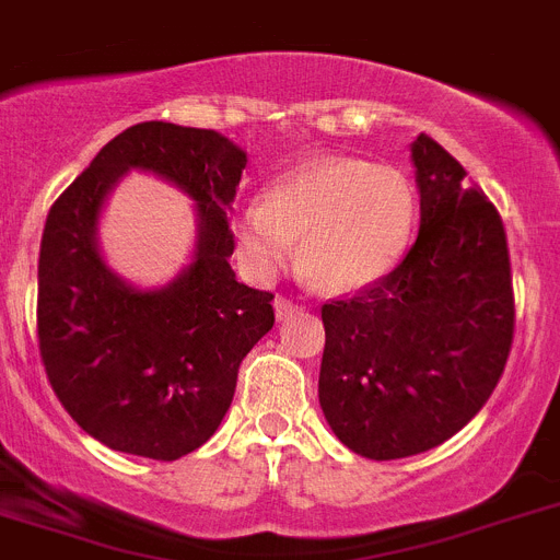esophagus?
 Listing matches in <instances>:
<instances>
[{
    "label": "esophagus",
    "mask_w": 560,
    "mask_h": 560,
    "mask_svg": "<svg viewBox=\"0 0 560 560\" xmlns=\"http://www.w3.org/2000/svg\"><path fill=\"white\" fill-rule=\"evenodd\" d=\"M299 304H293L290 299H276V318L284 320V318H293L295 313H299Z\"/></svg>",
    "instance_id": "34e87169"
}]
</instances>
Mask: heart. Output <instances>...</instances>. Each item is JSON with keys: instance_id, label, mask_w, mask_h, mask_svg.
Here are the masks:
<instances>
[{"instance_id": "1", "label": "heart", "mask_w": 560, "mask_h": 560, "mask_svg": "<svg viewBox=\"0 0 560 560\" xmlns=\"http://www.w3.org/2000/svg\"><path fill=\"white\" fill-rule=\"evenodd\" d=\"M417 222V191L392 165L320 158L276 179L267 202L233 211L242 259L267 276L293 259L327 293H354L381 281L402 259Z\"/></svg>"}]
</instances>
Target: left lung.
<instances>
[{
    "instance_id": "8db88e82",
    "label": "left lung",
    "mask_w": 560,
    "mask_h": 560,
    "mask_svg": "<svg viewBox=\"0 0 560 560\" xmlns=\"http://www.w3.org/2000/svg\"><path fill=\"white\" fill-rule=\"evenodd\" d=\"M420 233L406 259L320 307L318 400L366 459L431 451L493 395L513 347L508 233L495 206L428 135L411 143Z\"/></svg>"
}]
</instances>
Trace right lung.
Here are the masks:
<instances>
[{
  "instance_id": "obj_1",
  "label": "right lung",
  "mask_w": 560,
  "mask_h": 560,
  "mask_svg": "<svg viewBox=\"0 0 560 560\" xmlns=\"http://www.w3.org/2000/svg\"><path fill=\"white\" fill-rule=\"evenodd\" d=\"M247 154L213 129L145 120L95 154L52 202L38 250V352L67 415L106 448L172 462L213 436L245 354L273 329V293L236 281L228 211ZM129 167L198 202L195 261L138 291L100 259L97 213Z\"/></svg>"
}]
</instances>
